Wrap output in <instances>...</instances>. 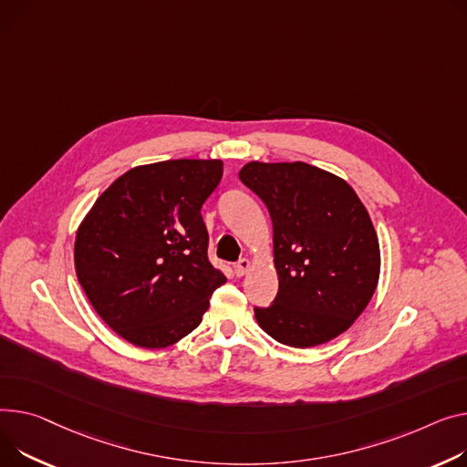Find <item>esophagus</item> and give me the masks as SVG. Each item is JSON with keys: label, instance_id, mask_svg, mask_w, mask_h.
Segmentation results:
<instances>
[{"label": "esophagus", "instance_id": "34e87169", "mask_svg": "<svg viewBox=\"0 0 467 467\" xmlns=\"http://www.w3.org/2000/svg\"><path fill=\"white\" fill-rule=\"evenodd\" d=\"M252 270V261L250 259H240L236 265H234V274H236V277H242V275H245L247 272Z\"/></svg>", "mask_w": 467, "mask_h": 467}]
</instances>
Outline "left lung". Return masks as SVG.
<instances>
[{
    "label": "left lung",
    "instance_id": "1",
    "mask_svg": "<svg viewBox=\"0 0 467 467\" xmlns=\"http://www.w3.org/2000/svg\"><path fill=\"white\" fill-rule=\"evenodd\" d=\"M266 204L279 289L255 307L259 327L291 348H316L344 334L376 293L379 240L351 185L302 161H250L238 172Z\"/></svg>",
    "mask_w": 467,
    "mask_h": 467
}]
</instances>
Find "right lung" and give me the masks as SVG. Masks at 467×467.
I'll use <instances>...</instances> for the list:
<instances>
[{
    "mask_svg": "<svg viewBox=\"0 0 467 467\" xmlns=\"http://www.w3.org/2000/svg\"><path fill=\"white\" fill-rule=\"evenodd\" d=\"M222 176V160L133 167L78 225V284L98 316L130 344H176L199 327L212 293L227 282L208 261L201 215Z\"/></svg>",
    "mask_w": 467,
    "mask_h": 467,
    "instance_id": "right-lung-1",
    "label": "right lung"
}]
</instances>
